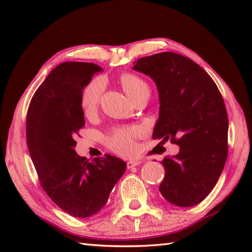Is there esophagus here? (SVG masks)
I'll use <instances>...</instances> for the list:
<instances>
[{
  "mask_svg": "<svg viewBox=\"0 0 252 252\" xmlns=\"http://www.w3.org/2000/svg\"><path fill=\"white\" fill-rule=\"evenodd\" d=\"M141 163V160H138V159H132V160H129V161H127V163H126V165H127V168H133V167H136V165H138Z\"/></svg>",
  "mask_w": 252,
  "mask_h": 252,
  "instance_id": "1",
  "label": "esophagus"
}]
</instances>
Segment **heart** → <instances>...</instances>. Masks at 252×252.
Listing matches in <instances>:
<instances>
[{
	"label": "heart",
	"mask_w": 252,
	"mask_h": 252,
	"mask_svg": "<svg viewBox=\"0 0 252 252\" xmlns=\"http://www.w3.org/2000/svg\"><path fill=\"white\" fill-rule=\"evenodd\" d=\"M121 83L123 89L132 99L142 93L149 92L148 84L142 78L133 73L123 74L121 77ZM105 79L97 77L91 80L83 88L80 95V104L85 115H92L97 110L100 96L105 90ZM136 135V130H119L110 137L109 145L119 154H132L136 147L134 140Z\"/></svg>",
	"instance_id": "heart-1"
}]
</instances>
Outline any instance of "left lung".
I'll use <instances>...</instances> for the list:
<instances>
[{"mask_svg":"<svg viewBox=\"0 0 252 252\" xmlns=\"http://www.w3.org/2000/svg\"><path fill=\"white\" fill-rule=\"evenodd\" d=\"M133 70L156 83L159 117L153 138L179 145L161 162L159 191L172 205L191 207L210 194L227 157L228 118L217 84L189 58L172 52L143 57Z\"/></svg>","mask_w":252,"mask_h":252,"instance_id":"obj_1","label":"left lung"}]
</instances>
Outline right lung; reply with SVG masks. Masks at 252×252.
<instances>
[{
  "label": "right lung",
  "mask_w": 252,
  "mask_h": 252,
  "mask_svg": "<svg viewBox=\"0 0 252 252\" xmlns=\"http://www.w3.org/2000/svg\"><path fill=\"white\" fill-rule=\"evenodd\" d=\"M100 71L93 63H61L35 91L27 114V143L41 186L74 218L97 213L126 169L111 155L90 161L74 151V135L85 125L80 95Z\"/></svg>",
  "instance_id": "1"
}]
</instances>
